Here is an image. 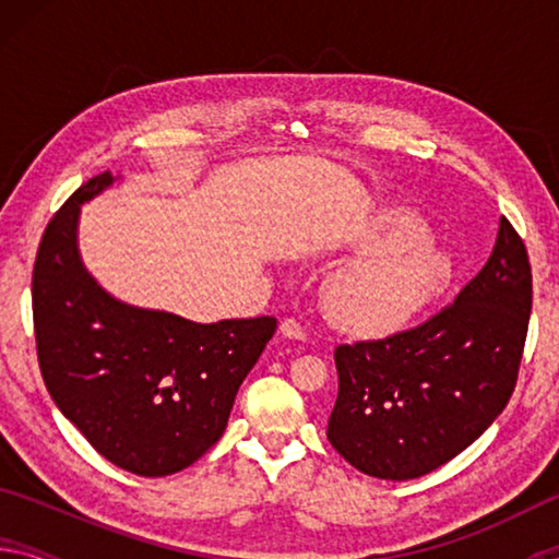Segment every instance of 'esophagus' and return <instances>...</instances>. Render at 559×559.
Here are the masks:
<instances>
[{"instance_id": "1", "label": "esophagus", "mask_w": 559, "mask_h": 559, "mask_svg": "<svg viewBox=\"0 0 559 559\" xmlns=\"http://www.w3.org/2000/svg\"><path fill=\"white\" fill-rule=\"evenodd\" d=\"M281 335L288 337V340H302V337H306V330H302V325L298 323L296 318H286L281 323Z\"/></svg>"}]
</instances>
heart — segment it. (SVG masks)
<instances>
[{
  "label": "heart",
  "instance_id": "b5f03b06",
  "mask_svg": "<svg viewBox=\"0 0 559 559\" xmlns=\"http://www.w3.org/2000/svg\"><path fill=\"white\" fill-rule=\"evenodd\" d=\"M362 259L340 269L325 286V310L347 333L382 337L412 325L447 293L453 266L419 216L382 214L359 234Z\"/></svg>",
  "mask_w": 559,
  "mask_h": 559
}]
</instances>
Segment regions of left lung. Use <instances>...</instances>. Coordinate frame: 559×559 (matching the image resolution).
I'll use <instances>...</instances> for the list:
<instances>
[{"mask_svg":"<svg viewBox=\"0 0 559 559\" xmlns=\"http://www.w3.org/2000/svg\"><path fill=\"white\" fill-rule=\"evenodd\" d=\"M530 308L527 249L503 216L486 266L437 316L384 340L335 347L333 449L384 480L427 476L459 456L515 390Z\"/></svg>","mask_w":559,"mask_h":559,"instance_id":"left-lung-1","label":"left lung"}]
</instances>
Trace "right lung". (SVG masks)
Here are the masks:
<instances>
[{"label": "right lung", "mask_w": 559, "mask_h": 559, "mask_svg": "<svg viewBox=\"0 0 559 559\" xmlns=\"http://www.w3.org/2000/svg\"><path fill=\"white\" fill-rule=\"evenodd\" d=\"M110 182V173L91 177L46 224L32 273L36 355L51 400L91 447L159 478L222 439L276 318L202 325L110 298L75 249L81 204Z\"/></svg>", "instance_id": "right-lung-1"}]
</instances>
